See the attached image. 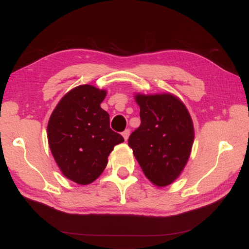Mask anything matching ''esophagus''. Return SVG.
<instances>
[{"label": "esophagus", "instance_id": "1", "mask_svg": "<svg viewBox=\"0 0 249 249\" xmlns=\"http://www.w3.org/2000/svg\"><path fill=\"white\" fill-rule=\"evenodd\" d=\"M123 136H124V140H127V138H129V136H130V129L124 130V131L123 132Z\"/></svg>", "mask_w": 249, "mask_h": 249}]
</instances>
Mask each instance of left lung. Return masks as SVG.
<instances>
[{"instance_id": "8db88e82", "label": "left lung", "mask_w": 249, "mask_h": 249, "mask_svg": "<svg viewBox=\"0 0 249 249\" xmlns=\"http://www.w3.org/2000/svg\"><path fill=\"white\" fill-rule=\"evenodd\" d=\"M141 124L129 137L135 158L153 184H171L189 159L194 140L192 119L172 94H137Z\"/></svg>"}]
</instances>
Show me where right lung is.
I'll return each mask as SVG.
<instances>
[{
	"instance_id": "obj_1",
	"label": "right lung",
	"mask_w": 249,
	"mask_h": 249,
	"mask_svg": "<svg viewBox=\"0 0 249 249\" xmlns=\"http://www.w3.org/2000/svg\"><path fill=\"white\" fill-rule=\"evenodd\" d=\"M105 90L81 85L66 93L48 124L51 152L63 175L74 183H92L106 168L108 156L122 135L112 131L108 113L101 108Z\"/></svg>"
}]
</instances>
